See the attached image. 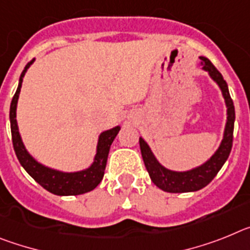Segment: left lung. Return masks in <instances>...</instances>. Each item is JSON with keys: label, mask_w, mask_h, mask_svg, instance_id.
Returning a JSON list of instances; mask_svg holds the SVG:
<instances>
[{"label": "left lung", "mask_w": 250, "mask_h": 250, "mask_svg": "<svg viewBox=\"0 0 250 250\" xmlns=\"http://www.w3.org/2000/svg\"><path fill=\"white\" fill-rule=\"evenodd\" d=\"M200 65L201 69L209 74V77L219 86L221 95L224 98L225 107H227V122H225L223 140H221L216 151L212 153L211 157L206 160L204 164L199 165L194 168H190V170L175 171L170 170V168H167L164 165L160 164L155 153L152 152L148 143L143 140V137H140L141 153H142L143 162H145V166L148 171L149 177L158 188H161L166 192H173V194L194 192V191L205 188L216 176V173L220 171L223 165L229 157L231 146H233L235 110H234L233 101L230 98L227 82L208 58L200 56Z\"/></svg>", "instance_id": "obj_1"}]
</instances>
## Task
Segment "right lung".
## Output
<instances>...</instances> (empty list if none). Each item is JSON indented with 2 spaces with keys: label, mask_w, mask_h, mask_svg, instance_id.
<instances>
[{
  "label": "right lung",
  "mask_w": 250,
  "mask_h": 250,
  "mask_svg": "<svg viewBox=\"0 0 250 250\" xmlns=\"http://www.w3.org/2000/svg\"><path fill=\"white\" fill-rule=\"evenodd\" d=\"M34 62L35 59L31 60L21 73L19 86H17L16 93L12 98V102H11V134H12V143H14L16 156L21 166L26 170V172L29 173L39 185L42 186L45 190H47L51 194L59 195V196H73V195L85 194V192L94 190L103 180L110 145L118 134L121 125H116V127L103 131L99 134L93 162L84 170L65 172V171L56 170V168L45 166L44 164L39 162L25 147V143H23L20 132H19V125H17L16 119L17 102H19V97H20L23 77Z\"/></svg>",
  "instance_id": "right-lung-1"
}]
</instances>
